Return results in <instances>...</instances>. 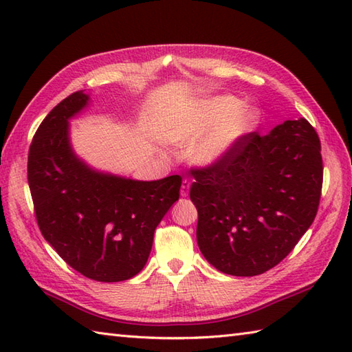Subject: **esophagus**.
Masks as SVG:
<instances>
[{"mask_svg": "<svg viewBox=\"0 0 352 352\" xmlns=\"http://www.w3.org/2000/svg\"><path fill=\"white\" fill-rule=\"evenodd\" d=\"M189 188H190V180L184 178L183 184H182V197H188L189 195Z\"/></svg>", "mask_w": 352, "mask_h": 352, "instance_id": "34e87169", "label": "esophagus"}]
</instances>
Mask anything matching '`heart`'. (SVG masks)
<instances>
[{"label": "heart", "mask_w": 352, "mask_h": 352, "mask_svg": "<svg viewBox=\"0 0 352 352\" xmlns=\"http://www.w3.org/2000/svg\"><path fill=\"white\" fill-rule=\"evenodd\" d=\"M260 124L254 107H242L231 95L214 96L168 119L164 136L172 145L190 148V159L203 164L218 163L233 151L237 142Z\"/></svg>", "instance_id": "1"}]
</instances>
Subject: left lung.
<instances>
[{
    "instance_id": "8db88e82",
    "label": "left lung",
    "mask_w": 352,
    "mask_h": 352,
    "mask_svg": "<svg viewBox=\"0 0 352 352\" xmlns=\"http://www.w3.org/2000/svg\"><path fill=\"white\" fill-rule=\"evenodd\" d=\"M197 241L218 271L260 275L286 258L315 221L324 166L307 119L251 131L226 159L193 169Z\"/></svg>"
}]
</instances>
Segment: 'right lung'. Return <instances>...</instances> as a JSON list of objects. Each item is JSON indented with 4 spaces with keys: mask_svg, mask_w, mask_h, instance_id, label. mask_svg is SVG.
Segmentation results:
<instances>
[{
    "mask_svg": "<svg viewBox=\"0 0 352 352\" xmlns=\"http://www.w3.org/2000/svg\"><path fill=\"white\" fill-rule=\"evenodd\" d=\"M87 101L74 92L43 119L30 145L28 186L45 241L81 275L116 283L144 269L182 177L136 182L86 166L72 153L68 119Z\"/></svg>",
    "mask_w": 352,
    "mask_h": 352,
    "instance_id": "add662e5",
    "label": "right lung"
}]
</instances>
